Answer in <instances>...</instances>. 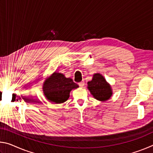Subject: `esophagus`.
<instances>
[{"label":"esophagus","instance_id":"1","mask_svg":"<svg viewBox=\"0 0 153 153\" xmlns=\"http://www.w3.org/2000/svg\"><path fill=\"white\" fill-rule=\"evenodd\" d=\"M78 84H79V86L80 87H83V86H84V81H82L81 82L78 83Z\"/></svg>","mask_w":153,"mask_h":153}]
</instances>
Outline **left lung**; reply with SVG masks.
Wrapping results in <instances>:
<instances>
[{"mask_svg":"<svg viewBox=\"0 0 153 153\" xmlns=\"http://www.w3.org/2000/svg\"><path fill=\"white\" fill-rule=\"evenodd\" d=\"M87 84L88 89L95 99L105 102L112 97L113 90L111 85L100 74H94L91 81L88 82Z\"/></svg>","mask_w":153,"mask_h":153,"instance_id":"8db88e82","label":"left lung"}]
</instances>
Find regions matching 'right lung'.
<instances>
[{
  "mask_svg": "<svg viewBox=\"0 0 153 153\" xmlns=\"http://www.w3.org/2000/svg\"><path fill=\"white\" fill-rule=\"evenodd\" d=\"M77 88L79 86L71 78L55 71L44 82L42 91L49 102L61 104L68 100L72 90Z\"/></svg>",
  "mask_w": 153,
  "mask_h": 153,
  "instance_id": "1",
  "label": "right lung"
}]
</instances>
